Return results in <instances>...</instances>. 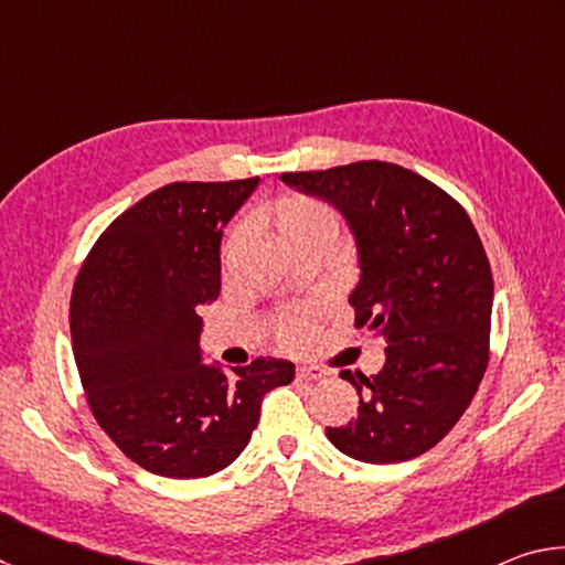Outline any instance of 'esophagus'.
Returning <instances> with one entry per match:
<instances>
[{"instance_id":"34e87169","label":"esophagus","mask_w":565,"mask_h":565,"mask_svg":"<svg viewBox=\"0 0 565 565\" xmlns=\"http://www.w3.org/2000/svg\"><path fill=\"white\" fill-rule=\"evenodd\" d=\"M327 376V371L319 369V366H309V363H301V366H296V379L299 381H317Z\"/></svg>"}]
</instances>
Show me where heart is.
<instances>
[{"label": "heart", "instance_id": "obj_1", "mask_svg": "<svg viewBox=\"0 0 565 565\" xmlns=\"http://www.w3.org/2000/svg\"><path fill=\"white\" fill-rule=\"evenodd\" d=\"M266 224L274 228L279 242L286 244L291 238H299L306 234L317 232H337L339 218L327 204L317 202L311 196H284L274 204V209L266 214ZM311 337V321L309 317H291L281 323V339L289 347H301L303 341Z\"/></svg>", "mask_w": 565, "mask_h": 565}]
</instances>
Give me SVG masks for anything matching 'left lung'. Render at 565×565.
<instances>
[{"instance_id": "left-lung-1", "label": "left lung", "mask_w": 565, "mask_h": 565, "mask_svg": "<svg viewBox=\"0 0 565 565\" xmlns=\"http://www.w3.org/2000/svg\"><path fill=\"white\" fill-rule=\"evenodd\" d=\"M347 218L359 281L356 327L386 343L374 376L341 371L356 386L359 416L327 428L363 463H404L451 431L476 396L486 363L493 279L471 218L431 181L386 161L281 174Z\"/></svg>"}]
</instances>
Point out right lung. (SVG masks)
Segmentation results:
<instances>
[{"mask_svg":"<svg viewBox=\"0 0 565 565\" xmlns=\"http://www.w3.org/2000/svg\"><path fill=\"white\" fill-rule=\"evenodd\" d=\"M259 179L179 181L114 218L72 291V351L89 408L149 473L204 478L244 451L266 391L294 363H204L199 306L222 289V236Z\"/></svg>","mask_w":565,"mask_h":565,"instance_id":"add662e5","label":"right lung"}]
</instances>
